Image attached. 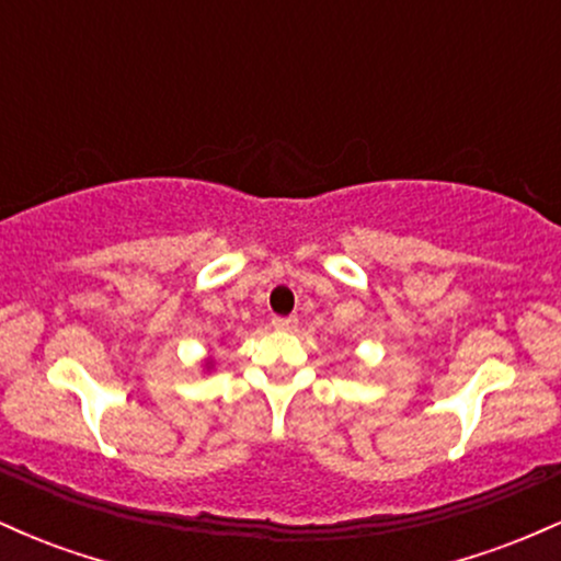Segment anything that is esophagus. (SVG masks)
<instances>
[{
	"mask_svg": "<svg viewBox=\"0 0 561 561\" xmlns=\"http://www.w3.org/2000/svg\"><path fill=\"white\" fill-rule=\"evenodd\" d=\"M272 324L276 327V330L287 332V330H295V324H298V319H295V317H274Z\"/></svg>",
	"mask_w": 561,
	"mask_h": 561,
	"instance_id": "obj_1",
	"label": "esophagus"
}]
</instances>
